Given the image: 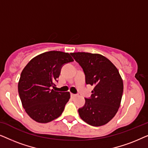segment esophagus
<instances>
[{"mask_svg":"<svg viewBox=\"0 0 148 148\" xmlns=\"http://www.w3.org/2000/svg\"><path fill=\"white\" fill-rule=\"evenodd\" d=\"M71 97H72L73 98H76V97L78 95H77V94H71Z\"/></svg>","mask_w":148,"mask_h":148,"instance_id":"1","label":"esophagus"}]
</instances>
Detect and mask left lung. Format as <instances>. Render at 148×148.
<instances>
[{"instance_id":"1","label":"left lung","mask_w":148,"mask_h":148,"mask_svg":"<svg viewBox=\"0 0 148 148\" xmlns=\"http://www.w3.org/2000/svg\"><path fill=\"white\" fill-rule=\"evenodd\" d=\"M82 66L86 84L94 86L90 98L78 109L81 119L94 127L108 123L116 114L123 92L122 78L116 66L105 56L88 52L71 53Z\"/></svg>"}]
</instances>
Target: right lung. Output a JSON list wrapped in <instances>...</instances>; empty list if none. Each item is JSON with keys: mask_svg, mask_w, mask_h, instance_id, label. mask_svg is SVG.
Instances as JSON below:
<instances>
[{"mask_svg": "<svg viewBox=\"0 0 148 148\" xmlns=\"http://www.w3.org/2000/svg\"><path fill=\"white\" fill-rule=\"evenodd\" d=\"M73 61L69 53L49 51L32 58L22 71L18 92L23 108L33 120L46 123L61 115L70 93L51 88L58 82L62 66Z\"/></svg>", "mask_w": 148, "mask_h": 148, "instance_id": "obj_1", "label": "right lung"}]
</instances>
